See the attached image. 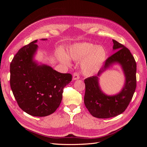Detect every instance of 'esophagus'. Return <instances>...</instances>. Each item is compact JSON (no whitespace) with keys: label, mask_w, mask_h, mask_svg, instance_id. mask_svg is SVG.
I'll return each mask as SVG.
<instances>
[{"label":"esophagus","mask_w":147,"mask_h":147,"mask_svg":"<svg viewBox=\"0 0 147 147\" xmlns=\"http://www.w3.org/2000/svg\"><path fill=\"white\" fill-rule=\"evenodd\" d=\"M80 78L79 74L77 72H75L73 74V80H77Z\"/></svg>","instance_id":"obj_1"}]
</instances>
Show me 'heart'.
<instances>
[{"label": "heart", "mask_w": 147, "mask_h": 147, "mask_svg": "<svg viewBox=\"0 0 147 147\" xmlns=\"http://www.w3.org/2000/svg\"><path fill=\"white\" fill-rule=\"evenodd\" d=\"M68 56L61 51L57 58L67 65L70 64V59L75 61H82L80 67L82 72L92 75L98 72L107 59V53L102 46H96L88 42L77 43L71 45L67 50Z\"/></svg>", "instance_id": "b5f03b06"}]
</instances>
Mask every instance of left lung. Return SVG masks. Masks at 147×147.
Segmentation results:
<instances>
[{"mask_svg":"<svg viewBox=\"0 0 147 147\" xmlns=\"http://www.w3.org/2000/svg\"><path fill=\"white\" fill-rule=\"evenodd\" d=\"M113 50L117 51L106 60L104 66L96 76L84 80L85 94L84 103L92 116L109 118L121 114L131 100L136 88V63L128 49L113 40ZM122 69L125 82L122 90L115 95H107L101 91L99 77L101 74L115 64Z\"/></svg>","mask_w":147,"mask_h":147,"instance_id":"obj_1","label":"left lung"}]
</instances>
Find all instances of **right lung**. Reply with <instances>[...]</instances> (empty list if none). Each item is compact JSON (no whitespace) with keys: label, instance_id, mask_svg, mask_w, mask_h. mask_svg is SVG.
<instances>
[{"label":"right lung","instance_id":"add662e5","mask_svg":"<svg viewBox=\"0 0 147 147\" xmlns=\"http://www.w3.org/2000/svg\"><path fill=\"white\" fill-rule=\"evenodd\" d=\"M42 38V40H47ZM37 40L21 48L10 64V86L20 107L34 117L54 113L63 98L64 88L72 75L57 72L34 59Z\"/></svg>","mask_w":147,"mask_h":147}]
</instances>
